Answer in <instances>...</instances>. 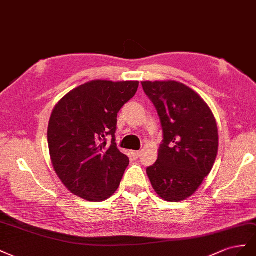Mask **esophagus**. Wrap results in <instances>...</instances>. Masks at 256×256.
I'll return each instance as SVG.
<instances>
[{"mask_svg": "<svg viewBox=\"0 0 256 256\" xmlns=\"http://www.w3.org/2000/svg\"><path fill=\"white\" fill-rule=\"evenodd\" d=\"M132 156L135 160H137L138 158L140 156V151H132Z\"/></svg>", "mask_w": 256, "mask_h": 256, "instance_id": "obj_1", "label": "esophagus"}]
</instances>
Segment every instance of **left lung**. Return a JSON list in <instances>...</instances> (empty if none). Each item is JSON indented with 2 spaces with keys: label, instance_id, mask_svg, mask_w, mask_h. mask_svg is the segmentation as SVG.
<instances>
[{
  "label": "left lung",
  "instance_id": "obj_1",
  "mask_svg": "<svg viewBox=\"0 0 256 256\" xmlns=\"http://www.w3.org/2000/svg\"><path fill=\"white\" fill-rule=\"evenodd\" d=\"M163 130L158 160L147 168L156 194L177 202L192 196L212 170L218 135L214 116L198 94L186 84L142 82Z\"/></svg>",
  "mask_w": 256,
  "mask_h": 256
}]
</instances>
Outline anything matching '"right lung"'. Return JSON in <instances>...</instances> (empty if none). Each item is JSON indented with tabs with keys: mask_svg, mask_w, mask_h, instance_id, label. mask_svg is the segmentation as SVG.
<instances>
[{
	"mask_svg": "<svg viewBox=\"0 0 256 256\" xmlns=\"http://www.w3.org/2000/svg\"><path fill=\"white\" fill-rule=\"evenodd\" d=\"M138 82L92 80L54 106L48 124L51 163L62 184L89 202L109 198L120 186L130 160L116 148V116ZM112 136V144H106Z\"/></svg>",
	"mask_w": 256,
	"mask_h": 256,
	"instance_id": "1",
	"label": "right lung"
}]
</instances>
